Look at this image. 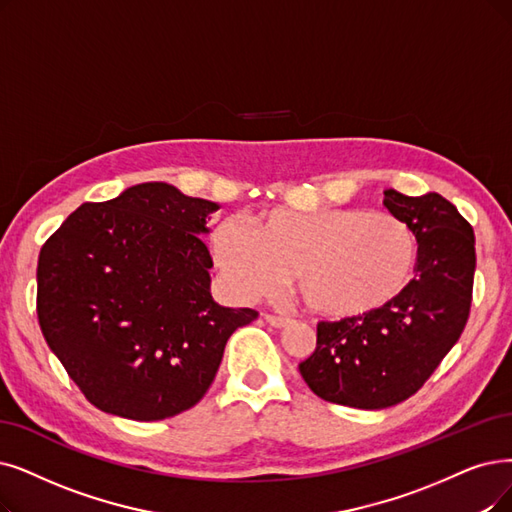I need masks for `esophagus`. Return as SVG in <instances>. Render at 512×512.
<instances>
[{
    "label": "esophagus",
    "mask_w": 512,
    "mask_h": 512,
    "mask_svg": "<svg viewBox=\"0 0 512 512\" xmlns=\"http://www.w3.org/2000/svg\"><path fill=\"white\" fill-rule=\"evenodd\" d=\"M264 319H267V323L273 327H285L288 323H292L290 317H277V315H269V313L264 315Z\"/></svg>",
    "instance_id": "obj_1"
}]
</instances>
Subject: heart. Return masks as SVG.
Masks as SVG:
<instances>
[{
	"mask_svg": "<svg viewBox=\"0 0 512 512\" xmlns=\"http://www.w3.org/2000/svg\"><path fill=\"white\" fill-rule=\"evenodd\" d=\"M210 245L235 294H273L292 273L300 304L327 319L384 311L410 288L420 254L410 224L363 208H273L260 212L252 227L224 218Z\"/></svg>",
	"mask_w": 512,
	"mask_h": 512,
	"instance_id": "obj_1",
	"label": "heart"
}]
</instances>
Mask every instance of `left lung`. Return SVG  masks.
<instances>
[{
	"label": "left lung",
	"mask_w": 512,
	"mask_h": 512,
	"mask_svg": "<svg viewBox=\"0 0 512 512\" xmlns=\"http://www.w3.org/2000/svg\"><path fill=\"white\" fill-rule=\"evenodd\" d=\"M384 206L416 233V277L372 317L321 321L315 353L298 365L317 397L359 410L412 397L458 342L473 300L475 233L454 203L388 189Z\"/></svg>",
	"instance_id": "obj_1"
}]
</instances>
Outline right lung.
Segmentation results:
<instances>
[{"instance_id":"right-lung-1","label":"right lung","mask_w":512,"mask_h":512,"mask_svg":"<svg viewBox=\"0 0 512 512\" xmlns=\"http://www.w3.org/2000/svg\"><path fill=\"white\" fill-rule=\"evenodd\" d=\"M220 206L168 182L79 206L37 260V317L52 353L98 410L153 422L193 407L254 309L210 292L201 241Z\"/></svg>"}]
</instances>
